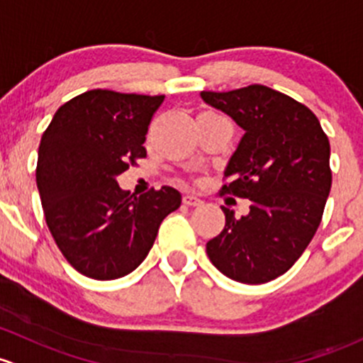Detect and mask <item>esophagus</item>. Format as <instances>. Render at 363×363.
<instances>
[{"label": "esophagus", "mask_w": 363, "mask_h": 363, "mask_svg": "<svg viewBox=\"0 0 363 363\" xmlns=\"http://www.w3.org/2000/svg\"><path fill=\"white\" fill-rule=\"evenodd\" d=\"M183 204H186V206H199V204H203V201L197 196H194V194H185L183 196Z\"/></svg>", "instance_id": "esophagus-1"}]
</instances>
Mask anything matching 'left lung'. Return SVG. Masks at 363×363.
I'll use <instances>...</instances> for the list:
<instances>
[{"instance_id": "1", "label": "left lung", "mask_w": 363, "mask_h": 363, "mask_svg": "<svg viewBox=\"0 0 363 363\" xmlns=\"http://www.w3.org/2000/svg\"><path fill=\"white\" fill-rule=\"evenodd\" d=\"M201 98L245 130L222 192L250 199L245 216L222 206L225 227L206 253L234 281L267 283L297 262L318 229L332 185L330 143L308 106L265 85Z\"/></svg>"}]
</instances>
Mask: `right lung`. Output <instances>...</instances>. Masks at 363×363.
Masks as SVG:
<instances>
[{
	"label": "right lung",
	"mask_w": 363,
	"mask_h": 363,
	"mask_svg": "<svg viewBox=\"0 0 363 363\" xmlns=\"http://www.w3.org/2000/svg\"><path fill=\"white\" fill-rule=\"evenodd\" d=\"M164 96L94 89L55 111L38 148L36 185L55 245L80 274L117 279L148 255L162 220L180 208L173 186L133 197L117 177L147 155Z\"/></svg>",
	"instance_id": "add662e5"
}]
</instances>
